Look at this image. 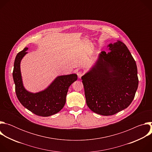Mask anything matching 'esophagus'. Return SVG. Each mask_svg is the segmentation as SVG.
Listing matches in <instances>:
<instances>
[{
    "label": "esophagus",
    "mask_w": 152,
    "mask_h": 152,
    "mask_svg": "<svg viewBox=\"0 0 152 152\" xmlns=\"http://www.w3.org/2000/svg\"><path fill=\"white\" fill-rule=\"evenodd\" d=\"M77 76H78V78H81V77L82 76V75H83V72H78L77 73Z\"/></svg>",
    "instance_id": "1"
}]
</instances>
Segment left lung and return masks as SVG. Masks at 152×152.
<instances>
[{"instance_id":"obj_1","label":"left lung","mask_w":152,"mask_h":152,"mask_svg":"<svg viewBox=\"0 0 152 152\" xmlns=\"http://www.w3.org/2000/svg\"><path fill=\"white\" fill-rule=\"evenodd\" d=\"M90 70L82 76L86 103L94 113L112 115L127 108L138 86L137 67L131 52L121 41L107 46Z\"/></svg>"}]
</instances>
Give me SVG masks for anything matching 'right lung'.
Wrapping results in <instances>:
<instances>
[{
  "instance_id": "add662e5",
  "label": "right lung",
  "mask_w": 152,
  "mask_h": 152,
  "mask_svg": "<svg viewBox=\"0 0 152 152\" xmlns=\"http://www.w3.org/2000/svg\"><path fill=\"white\" fill-rule=\"evenodd\" d=\"M28 50L25 48L18 53L14 61L12 76L17 97L21 104L35 115L49 117L55 114L65 105L69 88L77 80V75L59 76L45 90L35 93L29 92L24 87L20 70L21 61Z\"/></svg>"
}]
</instances>
